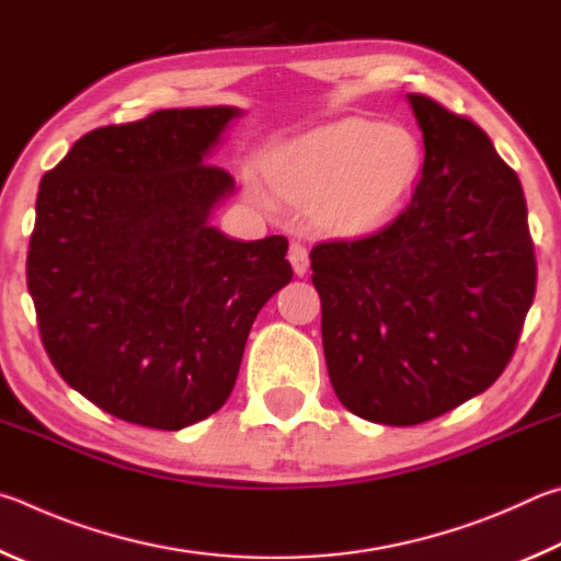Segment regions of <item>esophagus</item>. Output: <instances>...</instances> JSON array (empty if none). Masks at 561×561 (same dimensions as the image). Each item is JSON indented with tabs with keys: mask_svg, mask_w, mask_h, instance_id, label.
Returning a JSON list of instances; mask_svg holds the SVG:
<instances>
[{
	"mask_svg": "<svg viewBox=\"0 0 561 561\" xmlns=\"http://www.w3.org/2000/svg\"><path fill=\"white\" fill-rule=\"evenodd\" d=\"M288 259L293 263V271H296L298 275H306L308 273V265H310V259H308V249L298 241L290 243L288 249Z\"/></svg>",
	"mask_w": 561,
	"mask_h": 561,
	"instance_id": "obj_1",
	"label": "esophagus"
}]
</instances>
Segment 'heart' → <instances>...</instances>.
<instances>
[{"mask_svg": "<svg viewBox=\"0 0 561 561\" xmlns=\"http://www.w3.org/2000/svg\"><path fill=\"white\" fill-rule=\"evenodd\" d=\"M421 145L407 127L350 117L275 152L268 174L275 194L320 226L340 233L369 231L394 216L414 192ZM251 196H268L251 182Z\"/></svg>", "mask_w": 561, "mask_h": 561, "instance_id": "obj_1", "label": "heart"}]
</instances>
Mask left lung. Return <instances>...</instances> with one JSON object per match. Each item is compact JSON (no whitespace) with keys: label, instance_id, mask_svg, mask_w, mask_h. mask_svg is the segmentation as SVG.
Here are the masks:
<instances>
[{"label":"left lung","instance_id":"obj_1","mask_svg":"<svg viewBox=\"0 0 561 561\" xmlns=\"http://www.w3.org/2000/svg\"><path fill=\"white\" fill-rule=\"evenodd\" d=\"M409 103L426 147L409 204L310 251L332 389L387 426L424 424L493 385L537 286L515 170L473 121L428 95Z\"/></svg>","mask_w":561,"mask_h":561}]
</instances>
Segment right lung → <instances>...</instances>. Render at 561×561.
Here are the masks:
<instances>
[{"label": "right lung", "instance_id": "add662e5", "mask_svg": "<svg viewBox=\"0 0 561 561\" xmlns=\"http://www.w3.org/2000/svg\"><path fill=\"white\" fill-rule=\"evenodd\" d=\"M239 107H174L78 140L36 196L26 286L48 359L137 426L219 411L259 310L293 278L286 236L209 224L233 176L206 162Z\"/></svg>", "mask_w": 561, "mask_h": 561}]
</instances>
